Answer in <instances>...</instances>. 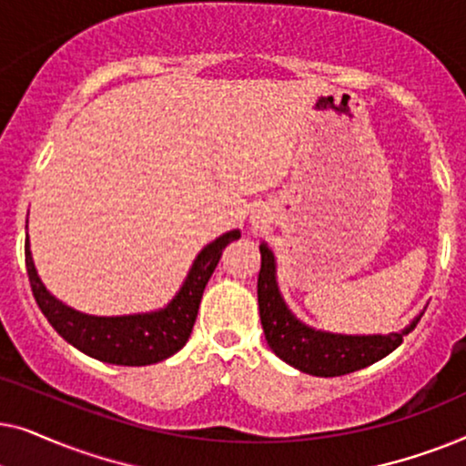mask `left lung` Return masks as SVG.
<instances>
[{"label": "left lung", "mask_w": 466, "mask_h": 466, "mask_svg": "<svg viewBox=\"0 0 466 466\" xmlns=\"http://www.w3.org/2000/svg\"><path fill=\"white\" fill-rule=\"evenodd\" d=\"M258 309L265 339L276 356L318 378H337L381 360L403 343V337L416 329L424 314L413 318L400 333L390 335H337L311 329L286 308L276 282V258L267 244H260Z\"/></svg>", "instance_id": "1"}]
</instances>
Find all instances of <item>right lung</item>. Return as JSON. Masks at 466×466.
I'll return each mask as SVG.
<instances>
[{
	"mask_svg": "<svg viewBox=\"0 0 466 466\" xmlns=\"http://www.w3.org/2000/svg\"><path fill=\"white\" fill-rule=\"evenodd\" d=\"M239 238L241 233L235 228L203 248L171 303L150 314L112 318L88 316L56 301L37 276L29 239L25 241V265H27L31 290L42 314L48 318V322L63 339L78 348L80 352L110 362V365L142 367L169 359L184 348L193 330L203 290L218 265L222 250Z\"/></svg>",
	"mask_w": 466,
	"mask_h": 466,
	"instance_id": "1",
	"label": "right lung"
}]
</instances>
